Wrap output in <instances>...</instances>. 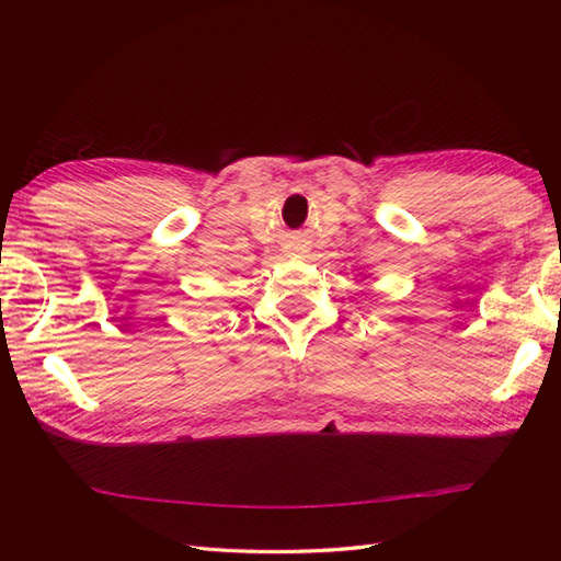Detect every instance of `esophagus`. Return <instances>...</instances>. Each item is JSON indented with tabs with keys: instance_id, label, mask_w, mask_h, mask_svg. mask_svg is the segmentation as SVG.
<instances>
[{
	"instance_id": "34e87169",
	"label": "esophagus",
	"mask_w": 561,
	"mask_h": 561,
	"mask_svg": "<svg viewBox=\"0 0 561 561\" xmlns=\"http://www.w3.org/2000/svg\"><path fill=\"white\" fill-rule=\"evenodd\" d=\"M306 250H308L306 241H291L289 248H287V253L289 255H299V253H306Z\"/></svg>"
}]
</instances>
